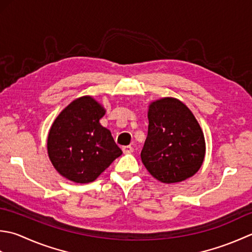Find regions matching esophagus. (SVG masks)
<instances>
[{
    "label": "esophagus",
    "mask_w": 252,
    "mask_h": 252,
    "mask_svg": "<svg viewBox=\"0 0 252 252\" xmlns=\"http://www.w3.org/2000/svg\"><path fill=\"white\" fill-rule=\"evenodd\" d=\"M122 150L124 153H131L133 151V148L131 146H124L122 148Z\"/></svg>",
    "instance_id": "34e87169"
}]
</instances>
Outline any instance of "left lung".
<instances>
[{
    "mask_svg": "<svg viewBox=\"0 0 252 252\" xmlns=\"http://www.w3.org/2000/svg\"><path fill=\"white\" fill-rule=\"evenodd\" d=\"M148 136L141 161L148 172L165 184L183 182L202 165L203 132L190 110L174 97H164L149 106Z\"/></svg>",
    "mask_w": 252,
    "mask_h": 252,
    "instance_id": "obj_1",
    "label": "left lung"
}]
</instances>
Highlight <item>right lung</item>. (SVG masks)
I'll use <instances>...</instances> for the list:
<instances>
[{
    "mask_svg": "<svg viewBox=\"0 0 252 252\" xmlns=\"http://www.w3.org/2000/svg\"><path fill=\"white\" fill-rule=\"evenodd\" d=\"M104 109L91 96H81L56 117L48 137L51 162L71 182H94L122 155L111 131L99 121Z\"/></svg>",
    "mask_w": 252,
    "mask_h": 252,
    "instance_id": "1",
    "label": "right lung"
}]
</instances>
